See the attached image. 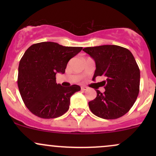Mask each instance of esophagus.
Returning a JSON list of instances; mask_svg holds the SVG:
<instances>
[{"label": "esophagus", "instance_id": "1", "mask_svg": "<svg viewBox=\"0 0 156 156\" xmlns=\"http://www.w3.org/2000/svg\"><path fill=\"white\" fill-rule=\"evenodd\" d=\"M87 87H84V86H83V87H81V90L82 91H85L87 90Z\"/></svg>", "mask_w": 156, "mask_h": 156}]
</instances>
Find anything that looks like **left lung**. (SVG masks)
<instances>
[{"label": "left lung", "instance_id": "1", "mask_svg": "<svg viewBox=\"0 0 156 156\" xmlns=\"http://www.w3.org/2000/svg\"><path fill=\"white\" fill-rule=\"evenodd\" d=\"M94 60L96 69L93 79L105 76L101 82L105 91L97 90L95 99L89 102L94 115L105 119L122 117L133 106L139 92L140 70L133 54L118 45H101L83 48Z\"/></svg>", "mask_w": 156, "mask_h": 156}]
</instances>
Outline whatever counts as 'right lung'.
I'll list each match as a JSON object with an SVG mask.
<instances>
[{
	"label": "right lung",
	"mask_w": 156,
	"mask_h": 156,
	"mask_svg": "<svg viewBox=\"0 0 156 156\" xmlns=\"http://www.w3.org/2000/svg\"><path fill=\"white\" fill-rule=\"evenodd\" d=\"M82 49L43 42L26 50L20 61L17 85L25 105L32 114L43 119H53L67 112L70 97L80 87L57 84L55 75L65 73L68 62Z\"/></svg>",
	"instance_id": "1"
}]
</instances>
